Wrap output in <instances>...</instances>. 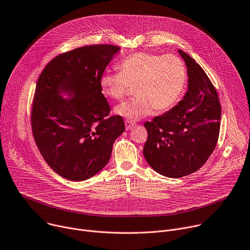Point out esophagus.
Here are the masks:
<instances>
[{
  "mask_svg": "<svg viewBox=\"0 0 250 250\" xmlns=\"http://www.w3.org/2000/svg\"><path fill=\"white\" fill-rule=\"evenodd\" d=\"M133 126H134V123H133V122H131V121H129V120H126V121H125V128H126L127 131L130 130Z\"/></svg>",
  "mask_w": 250,
  "mask_h": 250,
  "instance_id": "obj_1",
  "label": "esophagus"
}]
</instances>
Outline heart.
<instances>
[{
	"mask_svg": "<svg viewBox=\"0 0 250 250\" xmlns=\"http://www.w3.org/2000/svg\"><path fill=\"white\" fill-rule=\"evenodd\" d=\"M186 80L184 63L174 55L138 52L118 65V73L104 72L99 78L103 93L121 101L130 87L136 97L117 106L114 112L134 122L153 111L169 109L179 98Z\"/></svg>",
	"mask_w": 250,
	"mask_h": 250,
	"instance_id": "1",
	"label": "heart"
}]
</instances>
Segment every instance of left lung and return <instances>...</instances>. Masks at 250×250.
<instances>
[{"label":"left lung","mask_w":250,"mask_h":250,"mask_svg":"<svg viewBox=\"0 0 250 250\" xmlns=\"http://www.w3.org/2000/svg\"><path fill=\"white\" fill-rule=\"evenodd\" d=\"M187 68L188 88L170 110L146 122L147 140L143 154L154 170L179 178L197 171L216 147L221 120L218 93L193 58L178 49Z\"/></svg>","instance_id":"1"}]
</instances>
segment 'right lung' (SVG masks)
<instances>
[{"mask_svg": "<svg viewBox=\"0 0 250 250\" xmlns=\"http://www.w3.org/2000/svg\"><path fill=\"white\" fill-rule=\"evenodd\" d=\"M114 45L83 46L50 61L35 88L31 126L35 143L60 176L83 181L108 163L123 118L107 117L99 78L119 51Z\"/></svg>", "mask_w": 250, "mask_h": 250, "instance_id": "right-lung-1", "label": "right lung"}]
</instances>
